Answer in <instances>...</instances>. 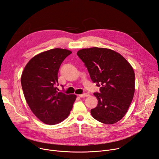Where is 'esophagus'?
I'll use <instances>...</instances> for the list:
<instances>
[{
    "label": "esophagus",
    "instance_id": "34e87169",
    "mask_svg": "<svg viewBox=\"0 0 159 159\" xmlns=\"http://www.w3.org/2000/svg\"><path fill=\"white\" fill-rule=\"evenodd\" d=\"M89 95L88 93H83V94H80L79 95L80 98H85V97H88Z\"/></svg>",
    "mask_w": 159,
    "mask_h": 159
}]
</instances>
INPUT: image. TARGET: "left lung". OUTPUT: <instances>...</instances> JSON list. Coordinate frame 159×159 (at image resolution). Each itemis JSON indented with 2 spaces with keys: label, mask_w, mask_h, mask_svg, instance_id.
Listing matches in <instances>:
<instances>
[{
  "label": "left lung",
  "mask_w": 159,
  "mask_h": 159,
  "mask_svg": "<svg viewBox=\"0 0 159 159\" xmlns=\"http://www.w3.org/2000/svg\"><path fill=\"white\" fill-rule=\"evenodd\" d=\"M93 83L100 92L93 93L98 104L91 110L93 118L101 123L113 124L127 113L133 99L135 75L132 66L116 51L92 47L77 52Z\"/></svg>",
  "instance_id": "8db88e82"
}]
</instances>
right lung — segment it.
Segmentation results:
<instances>
[{"label":"right lung","mask_w":159,"mask_h":159,"mask_svg":"<svg viewBox=\"0 0 159 159\" xmlns=\"http://www.w3.org/2000/svg\"><path fill=\"white\" fill-rule=\"evenodd\" d=\"M71 53L58 48L41 52L29 61L22 73L20 82L27 104L45 124L55 125L67 118L77 98L58 92L57 87L60 65Z\"/></svg>","instance_id":"right-lung-1"}]
</instances>
